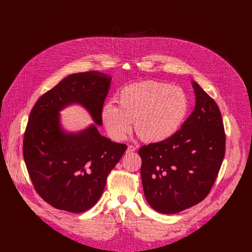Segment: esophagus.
<instances>
[{
  "label": "esophagus",
  "mask_w": 252,
  "mask_h": 252,
  "mask_svg": "<svg viewBox=\"0 0 252 252\" xmlns=\"http://www.w3.org/2000/svg\"><path fill=\"white\" fill-rule=\"evenodd\" d=\"M135 150H136V149H135L133 146H128V147H127V150H126V153H127V154H131V153L135 152Z\"/></svg>",
  "instance_id": "34e87169"
}]
</instances>
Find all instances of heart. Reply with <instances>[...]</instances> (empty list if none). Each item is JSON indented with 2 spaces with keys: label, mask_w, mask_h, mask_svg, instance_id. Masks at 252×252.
Masks as SVG:
<instances>
[{
  "label": "heart",
  "mask_w": 252,
  "mask_h": 252,
  "mask_svg": "<svg viewBox=\"0 0 252 252\" xmlns=\"http://www.w3.org/2000/svg\"><path fill=\"white\" fill-rule=\"evenodd\" d=\"M118 105L106 102L100 120L113 139L123 140L134 122L136 133L148 142H160L174 135L189 113V98L178 87L147 81L123 88Z\"/></svg>",
  "instance_id": "b5f03b06"
}]
</instances>
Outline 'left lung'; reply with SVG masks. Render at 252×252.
<instances>
[{"label": "left lung", "mask_w": 252, "mask_h": 252, "mask_svg": "<svg viewBox=\"0 0 252 252\" xmlns=\"http://www.w3.org/2000/svg\"><path fill=\"white\" fill-rule=\"evenodd\" d=\"M195 106L182 128L160 142L138 150L146 199L157 211L172 214L191 207L209 193L225 154L219 105L192 81Z\"/></svg>", "instance_id": "8db88e82"}]
</instances>
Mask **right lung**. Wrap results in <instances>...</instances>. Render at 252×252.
<instances>
[{
  "label": "right lung",
  "instance_id": "add662e5",
  "mask_svg": "<svg viewBox=\"0 0 252 252\" xmlns=\"http://www.w3.org/2000/svg\"><path fill=\"white\" fill-rule=\"evenodd\" d=\"M112 78L98 71L69 75L34 103L24 134L23 155L33 188L53 207L80 213L99 199L106 177L126 145L102 136L94 125L66 132L60 112L79 103L101 126L100 110Z\"/></svg>",
  "mask_w": 252,
  "mask_h": 252
}]
</instances>
